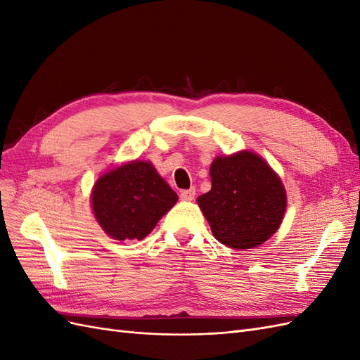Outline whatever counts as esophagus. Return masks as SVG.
<instances>
[{
  "instance_id": "1",
  "label": "esophagus",
  "mask_w": 360,
  "mask_h": 360,
  "mask_svg": "<svg viewBox=\"0 0 360 360\" xmlns=\"http://www.w3.org/2000/svg\"><path fill=\"white\" fill-rule=\"evenodd\" d=\"M180 198H181L183 201H192V200L195 198V189L191 188V189H188V191H181V192H180Z\"/></svg>"
}]
</instances>
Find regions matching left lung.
<instances>
[{"mask_svg":"<svg viewBox=\"0 0 360 360\" xmlns=\"http://www.w3.org/2000/svg\"><path fill=\"white\" fill-rule=\"evenodd\" d=\"M212 189L197 202L216 240L250 249L276 233L287 207L278 174L252 151L217 156L210 167Z\"/></svg>","mask_w":360,"mask_h":360,"instance_id":"1","label":"left lung"}]
</instances>
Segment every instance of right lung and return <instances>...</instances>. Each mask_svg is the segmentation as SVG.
Masks as SVG:
<instances>
[{
  "instance_id": "obj_1",
  "label": "right lung",
  "mask_w": 360,
  "mask_h": 360,
  "mask_svg": "<svg viewBox=\"0 0 360 360\" xmlns=\"http://www.w3.org/2000/svg\"><path fill=\"white\" fill-rule=\"evenodd\" d=\"M179 197L153 163L132 160L105 172L91 191V209L115 240H143Z\"/></svg>"
}]
</instances>
